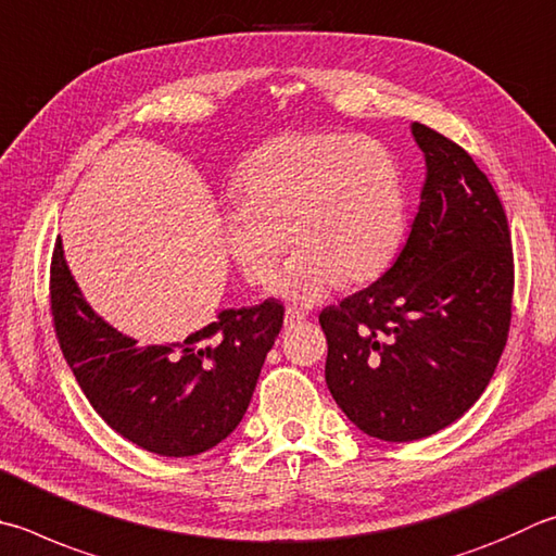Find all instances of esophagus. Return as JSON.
Returning a JSON list of instances; mask_svg holds the SVG:
<instances>
[{
    "label": "esophagus",
    "instance_id": "obj_1",
    "mask_svg": "<svg viewBox=\"0 0 556 556\" xmlns=\"http://www.w3.org/2000/svg\"><path fill=\"white\" fill-rule=\"evenodd\" d=\"M301 320H304V313H301V311L294 308V306H289L287 313H285V326H287V328H294V326H299Z\"/></svg>",
    "mask_w": 556,
    "mask_h": 556
}]
</instances>
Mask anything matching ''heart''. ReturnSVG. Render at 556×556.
Masks as SVG:
<instances>
[{"mask_svg":"<svg viewBox=\"0 0 556 556\" xmlns=\"http://www.w3.org/2000/svg\"><path fill=\"white\" fill-rule=\"evenodd\" d=\"M240 204L224 218L230 257L248 285L296 257L275 291L316 301L338 285L375 279L403 230V185L389 148L369 136L287 134L260 146L238 175Z\"/></svg>","mask_w":556,"mask_h":556,"instance_id":"heart-1","label":"heart"}]
</instances>
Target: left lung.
Listing matches in <instances>:
<instances>
[{
    "mask_svg": "<svg viewBox=\"0 0 556 556\" xmlns=\"http://www.w3.org/2000/svg\"><path fill=\"white\" fill-rule=\"evenodd\" d=\"M428 177L406 245L367 289L320 311L326 383L371 438L452 426L489 387L513 316V245L496 189L467 150L413 124Z\"/></svg>",
    "mask_w": 556,
    "mask_h": 556,
    "instance_id": "8db88e82",
    "label": "left lung"
}]
</instances>
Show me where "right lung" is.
<instances>
[{"label": "right lung", "instance_id": "right-lung-1", "mask_svg": "<svg viewBox=\"0 0 556 556\" xmlns=\"http://www.w3.org/2000/svg\"><path fill=\"white\" fill-rule=\"evenodd\" d=\"M50 313L60 350L111 430L160 457H194L238 428L275 345L285 306L228 308L169 345H138L89 308L65 265L50 260Z\"/></svg>", "mask_w": 556, "mask_h": 556}]
</instances>
